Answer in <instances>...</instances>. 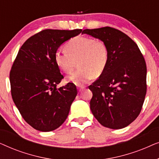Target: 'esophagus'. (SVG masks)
I'll return each mask as SVG.
<instances>
[{"label":"esophagus","instance_id":"obj_1","mask_svg":"<svg viewBox=\"0 0 159 159\" xmlns=\"http://www.w3.org/2000/svg\"><path fill=\"white\" fill-rule=\"evenodd\" d=\"M77 89L79 90L80 92H81L82 90H83L84 89V86H77Z\"/></svg>","mask_w":159,"mask_h":159}]
</instances>
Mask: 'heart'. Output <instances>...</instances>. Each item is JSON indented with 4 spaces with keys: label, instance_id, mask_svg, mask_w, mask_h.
Masks as SVG:
<instances>
[{
    "label": "heart",
    "instance_id": "obj_1",
    "mask_svg": "<svg viewBox=\"0 0 159 159\" xmlns=\"http://www.w3.org/2000/svg\"><path fill=\"white\" fill-rule=\"evenodd\" d=\"M66 51H57L54 59L61 70L69 74L79 59V69L67 77V82L82 85L95 76H99L107 66L109 52L103 41L93 38L78 36L71 39L65 45Z\"/></svg>",
    "mask_w": 159,
    "mask_h": 159
}]
</instances>
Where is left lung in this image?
Instances as JSON below:
<instances>
[{
	"label": "left lung",
	"mask_w": 159,
	"mask_h": 159,
	"mask_svg": "<svg viewBox=\"0 0 159 159\" xmlns=\"http://www.w3.org/2000/svg\"><path fill=\"white\" fill-rule=\"evenodd\" d=\"M107 45V66L89 89L93 116L104 127L121 129L139 116L147 90V68L138 45L120 30L110 27L82 32Z\"/></svg>",
	"instance_id": "8db88e82"
}]
</instances>
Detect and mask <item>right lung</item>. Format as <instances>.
<instances>
[{"label": "right lung", "mask_w": 159, "mask_h": 159, "mask_svg": "<svg viewBox=\"0 0 159 159\" xmlns=\"http://www.w3.org/2000/svg\"><path fill=\"white\" fill-rule=\"evenodd\" d=\"M82 30H44L25 41L10 71L11 96L26 122L37 130L57 129L77 95L75 84L57 88L64 78L54 59L61 45Z\"/></svg>", "instance_id": "obj_1"}]
</instances>
